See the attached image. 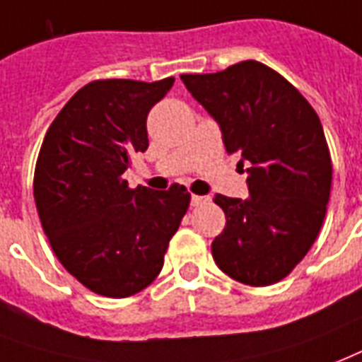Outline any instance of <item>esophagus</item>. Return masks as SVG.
I'll use <instances>...</instances> for the list:
<instances>
[{
    "mask_svg": "<svg viewBox=\"0 0 362 362\" xmlns=\"http://www.w3.org/2000/svg\"><path fill=\"white\" fill-rule=\"evenodd\" d=\"M205 203H209V197L205 195H192V206L205 205Z\"/></svg>",
    "mask_w": 362,
    "mask_h": 362,
    "instance_id": "obj_1",
    "label": "esophagus"
}]
</instances>
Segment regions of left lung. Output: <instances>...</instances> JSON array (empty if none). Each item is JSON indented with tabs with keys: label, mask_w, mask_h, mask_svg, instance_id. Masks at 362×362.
Masks as SVG:
<instances>
[{
	"label": "left lung",
	"mask_w": 362,
	"mask_h": 362,
	"mask_svg": "<svg viewBox=\"0 0 362 362\" xmlns=\"http://www.w3.org/2000/svg\"><path fill=\"white\" fill-rule=\"evenodd\" d=\"M180 77L220 125L226 151L250 163L247 199L214 197L226 228L212 241V258L245 285L285 279L315 243L330 197L332 161L319 115L256 60Z\"/></svg>",
	"instance_id": "1"
}]
</instances>
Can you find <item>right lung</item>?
Wrapping results in <instances>:
<instances>
[{
	"instance_id": "1",
	"label": "right lung",
	"mask_w": 362,
	"mask_h": 362,
	"mask_svg": "<svg viewBox=\"0 0 362 362\" xmlns=\"http://www.w3.org/2000/svg\"><path fill=\"white\" fill-rule=\"evenodd\" d=\"M173 83H87L43 138L34 175L41 226L60 264L100 296L127 298L151 285L189 206L180 184L153 192L123 180L132 153L148 150L146 119Z\"/></svg>"
}]
</instances>
